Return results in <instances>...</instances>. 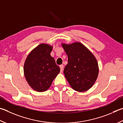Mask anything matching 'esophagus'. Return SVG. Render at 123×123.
Here are the masks:
<instances>
[{"label": "esophagus", "mask_w": 123, "mask_h": 123, "mask_svg": "<svg viewBox=\"0 0 123 123\" xmlns=\"http://www.w3.org/2000/svg\"><path fill=\"white\" fill-rule=\"evenodd\" d=\"M60 70H61V72H62V71L63 70V67H64V66L63 64H61V65L60 66Z\"/></svg>", "instance_id": "obj_1"}]
</instances>
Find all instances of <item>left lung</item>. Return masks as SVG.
<instances>
[{
    "label": "left lung",
    "mask_w": 123,
    "mask_h": 123,
    "mask_svg": "<svg viewBox=\"0 0 123 123\" xmlns=\"http://www.w3.org/2000/svg\"><path fill=\"white\" fill-rule=\"evenodd\" d=\"M61 45L68 56L64 74L68 83L76 91L88 90L98 75V64L95 56L81 42L62 43Z\"/></svg>",
    "instance_id": "1"
}]
</instances>
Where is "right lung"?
<instances>
[{
  "instance_id": "right-lung-1",
  "label": "right lung",
  "mask_w": 123,
  "mask_h": 123,
  "mask_svg": "<svg viewBox=\"0 0 123 123\" xmlns=\"http://www.w3.org/2000/svg\"><path fill=\"white\" fill-rule=\"evenodd\" d=\"M53 46L41 43L29 53L25 61L24 73L30 86L38 92L47 90L60 71L51 56Z\"/></svg>"
}]
</instances>
